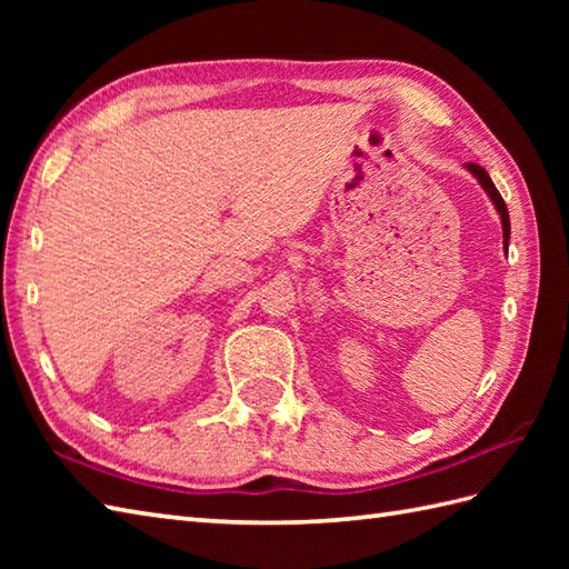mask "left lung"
Wrapping results in <instances>:
<instances>
[{
    "mask_svg": "<svg viewBox=\"0 0 569 569\" xmlns=\"http://www.w3.org/2000/svg\"><path fill=\"white\" fill-rule=\"evenodd\" d=\"M469 173H475V178L481 183V188H485L489 192V198L493 200V204H497V210L501 214V224H503V244H509V234H511V222H509V210H506V202L501 198V192L497 190V186H493V180L489 178V173L485 171V168L477 166V163H467Z\"/></svg>",
    "mask_w": 569,
    "mask_h": 569,
    "instance_id": "left-lung-1",
    "label": "left lung"
}]
</instances>
